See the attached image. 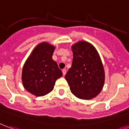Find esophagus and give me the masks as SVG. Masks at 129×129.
Segmentation results:
<instances>
[{"mask_svg": "<svg viewBox=\"0 0 129 129\" xmlns=\"http://www.w3.org/2000/svg\"><path fill=\"white\" fill-rule=\"evenodd\" d=\"M62 72H63V76H65V75H66V70L63 69V70H62Z\"/></svg>", "mask_w": 129, "mask_h": 129, "instance_id": "esophagus-1", "label": "esophagus"}]
</instances>
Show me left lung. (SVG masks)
<instances>
[{
	"label": "left lung",
	"instance_id": "1",
	"mask_svg": "<svg viewBox=\"0 0 129 129\" xmlns=\"http://www.w3.org/2000/svg\"><path fill=\"white\" fill-rule=\"evenodd\" d=\"M72 50V66L65 76L70 91L79 99L95 98L105 83V71L99 52L92 44L84 41L74 44Z\"/></svg>",
	"mask_w": 129,
	"mask_h": 129
}]
</instances>
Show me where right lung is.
Wrapping results in <instances>:
<instances>
[{
  "instance_id": "right-lung-1",
  "label": "right lung",
  "mask_w": 129,
  "mask_h": 129,
  "mask_svg": "<svg viewBox=\"0 0 129 129\" xmlns=\"http://www.w3.org/2000/svg\"><path fill=\"white\" fill-rule=\"evenodd\" d=\"M55 46L47 42L38 44L26 61L22 72L24 87L30 94L42 96L50 93L61 70L52 59Z\"/></svg>"
}]
</instances>
